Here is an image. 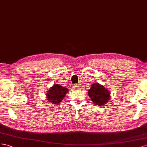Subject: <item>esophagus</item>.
Here are the masks:
<instances>
[{
    "label": "esophagus",
    "instance_id": "obj_1",
    "mask_svg": "<svg viewBox=\"0 0 147 147\" xmlns=\"http://www.w3.org/2000/svg\"><path fill=\"white\" fill-rule=\"evenodd\" d=\"M73 88H74V89H77L79 87V84H74L73 86Z\"/></svg>",
    "mask_w": 147,
    "mask_h": 147
}]
</instances>
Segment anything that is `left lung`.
Masks as SVG:
<instances>
[{
    "mask_svg": "<svg viewBox=\"0 0 147 147\" xmlns=\"http://www.w3.org/2000/svg\"><path fill=\"white\" fill-rule=\"evenodd\" d=\"M92 102L95 105L102 106L110 99V92L103 86L98 83H94L88 92Z\"/></svg>",
    "mask_w": 147,
    "mask_h": 147,
    "instance_id": "1",
    "label": "left lung"
}]
</instances>
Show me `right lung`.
Wrapping results in <instances>:
<instances>
[{
	"mask_svg": "<svg viewBox=\"0 0 147 147\" xmlns=\"http://www.w3.org/2000/svg\"><path fill=\"white\" fill-rule=\"evenodd\" d=\"M68 91V89L67 88L63 87L59 84L53 85L47 93V100L52 103L58 104L65 97Z\"/></svg>",
	"mask_w": 147,
	"mask_h": 147,
	"instance_id": "add662e5",
	"label": "right lung"
}]
</instances>
